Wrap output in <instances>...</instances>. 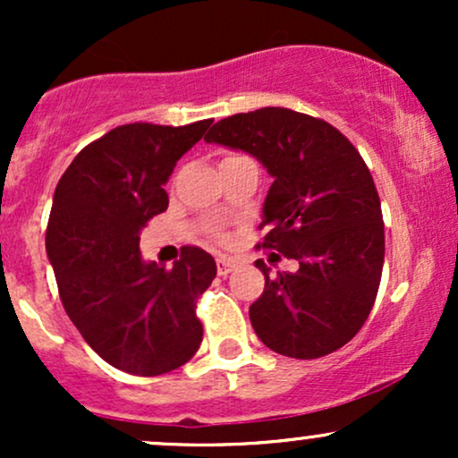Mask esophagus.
Masks as SVG:
<instances>
[{"mask_svg":"<svg viewBox=\"0 0 458 458\" xmlns=\"http://www.w3.org/2000/svg\"><path fill=\"white\" fill-rule=\"evenodd\" d=\"M236 267V262L233 259H225V256H222V259H217V273L219 276H228V273H233Z\"/></svg>","mask_w":458,"mask_h":458,"instance_id":"1","label":"esophagus"}]
</instances>
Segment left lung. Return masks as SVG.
I'll return each mask as SVG.
<instances>
[{"label":"left lung","mask_w":458,"mask_h":458,"mask_svg":"<svg viewBox=\"0 0 458 458\" xmlns=\"http://www.w3.org/2000/svg\"><path fill=\"white\" fill-rule=\"evenodd\" d=\"M254 155L273 176L259 247L299 262L269 276L250 306L256 335L276 353L317 360L366 323L381 284L386 233L381 199L361 155L338 129L286 107L219 120L204 135Z\"/></svg>","instance_id":"left-lung-1"}]
</instances>
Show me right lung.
<instances>
[{"mask_svg":"<svg viewBox=\"0 0 458 458\" xmlns=\"http://www.w3.org/2000/svg\"><path fill=\"white\" fill-rule=\"evenodd\" d=\"M211 123L115 127L55 187L45 243L62 306L83 340L131 375L176 370L202 343L196 301L217 276L213 256L185 245L165 269L141 260L140 233L167 208L163 185Z\"/></svg>","mask_w":458,"mask_h":458,"instance_id":"1","label":"right lung"}]
</instances>
